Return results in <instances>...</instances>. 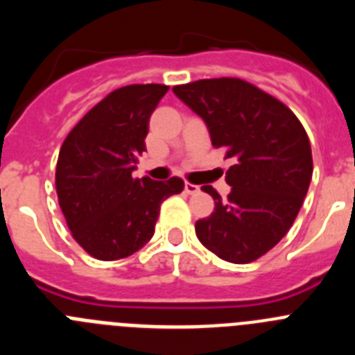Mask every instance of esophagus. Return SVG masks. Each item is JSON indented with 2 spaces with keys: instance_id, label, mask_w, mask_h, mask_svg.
Returning a JSON list of instances; mask_svg holds the SVG:
<instances>
[{
  "instance_id": "obj_1",
  "label": "esophagus",
  "mask_w": 355,
  "mask_h": 355,
  "mask_svg": "<svg viewBox=\"0 0 355 355\" xmlns=\"http://www.w3.org/2000/svg\"><path fill=\"white\" fill-rule=\"evenodd\" d=\"M184 192L187 193H197L199 192V187L192 183H184Z\"/></svg>"
}]
</instances>
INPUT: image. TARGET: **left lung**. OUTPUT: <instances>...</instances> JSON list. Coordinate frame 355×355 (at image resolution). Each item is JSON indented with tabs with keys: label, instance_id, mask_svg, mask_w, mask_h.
<instances>
[{
	"label": "left lung",
	"instance_id": "left-lung-1",
	"mask_svg": "<svg viewBox=\"0 0 355 355\" xmlns=\"http://www.w3.org/2000/svg\"><path fill=\"white\" fill-rule=\"evenodd\" d=\"M174 94L208 126L211 144L234 165L227 199L196 222L199 241L229 263L256 261L290 231L311 183V144L286 105L240 78L175 85Z\"/></svg>",
	"mask_w": 355,
	"mask_h": 355
}]
</instances>
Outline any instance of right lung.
I'll return each mask as SVG.
<instances>
[{"instance_id": "add662e5", "label": "right lung", "mask_w": 355, "mask_h": 355, "mask_svg": "<svg viewBox=\"0 0 355 355\" xmlns=\"http://www.w3.org/2000/svg\"><path fill=\"white\" fill-rule=\"evenodd\" d=\"M167 85H128L97 103L60 147L56 193L72 238L101 261L142 249L155 234L159 206L181 193L183 180H135L150 114Z\"/></svg>"}]
</instances>
